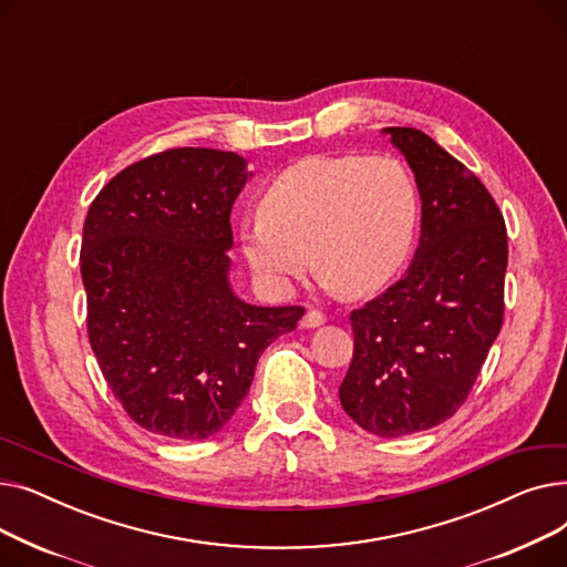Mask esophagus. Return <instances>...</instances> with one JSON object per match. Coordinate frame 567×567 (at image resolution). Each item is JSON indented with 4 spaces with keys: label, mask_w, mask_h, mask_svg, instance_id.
<instances>
[{
    "label": "esophagus",
    "mask_w": 567,
    "mask_h": 567,
    "mask_svg": "<svg viewBox=\"0 0 567 567\" xmlns=\"http://www.w3.org/2000/svg\"><path fill=\"white\" fill-rule=\"evenodd\" d=\"M321 323H326V315H321L319 310H310L301 319V329L310 331V329H317V326H321Z\"/></svg>",
    "instance_id": "1"
}]
</instances>
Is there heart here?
I'll list each match as a JSON object with an SVG mask.
<instances>
[{
	"mask_svg": "<svg viewBox=\"0 0 567 567\" xmlns=\"http://www.w3.org/2000/svg\"><path fill=\"white\" fill-rule=\"evenodd\" d=\"M241 229V252L268 289L301 282L310 256L326 285L370 296L402 268L419 223V190L393 156H310L287 167Z\"/></svg>",
	"mask_w": 567,
	"mask_h": 567,
	"instance_id": "1",
	"label": "heart"
}]
</instances>
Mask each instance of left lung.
<instances>
[{"instance_id": "left-lung-1", "label": "left lung", "mask_w": 567, "mask_h": 567, "mask_svg": "<svg viewBox=\"0 0 567 567\" xmlns=\"http://www.w3.org/2000/svg\"><path fill=\"white\" fill-rule=\"evenodd\" d=\"M421 195V241L400 282L351 312L340 385L349 419L383 439L423 432L464 404L503 323L508 234L466 165L415 128H383Z\"/></svg>"}]
</instances>
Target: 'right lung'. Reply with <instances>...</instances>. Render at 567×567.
<instances>
[{
	"instance_id": "obj_1",
	"label": "right lung",
	"mask_w": 567,
	"mask_h": 567,
	"mask_svg": "<svg viewBox=\"0 0 567 567\" xmlns=\"http://www.w3.org/2000/svg\"><path fill=\"white\" fill-rule=\"evenodd\" d=\"M250 176L234 152L169 148L118 172L89 206V344L114 398L154 434H218L264 349L303 317L250 306L229 285V214Z\"/></svg>"
}]
</instances>
